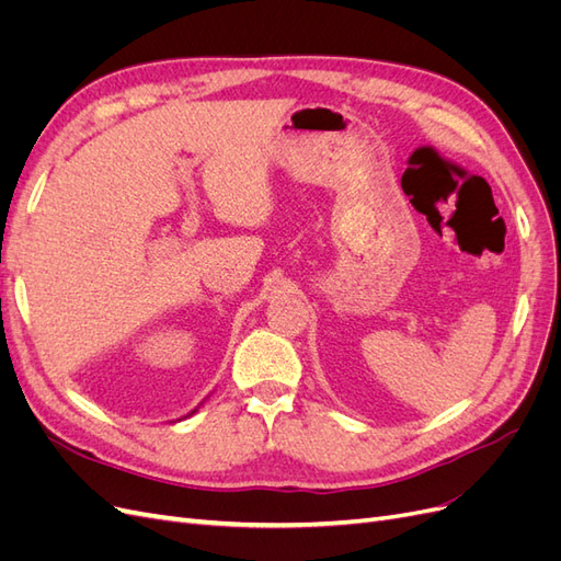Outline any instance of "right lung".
<instances>
[{"label": "right lung", "mask_w": 561, "mask_h": 561, "mask_svg": "<svg viewBox=\"0 0 561 561\" xmlns=\"http://www.w3.org/2000/svg\"><path fill=\"white\" fill-rule=\"evenodd\" d=\"M194 412H196V410H194ZM194 412H192V414H194Z\"/></svg>", "instance_id": "obj_1"}]
</instances>
